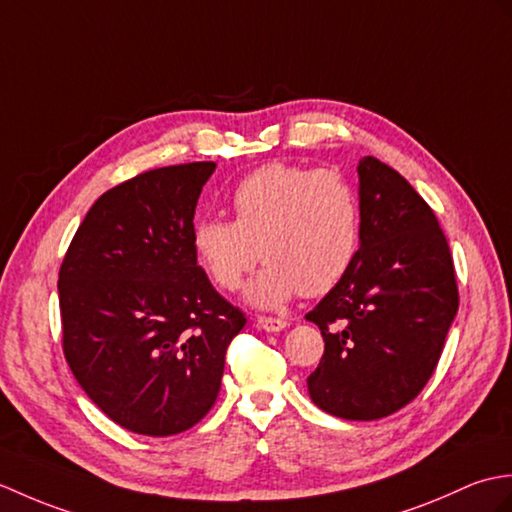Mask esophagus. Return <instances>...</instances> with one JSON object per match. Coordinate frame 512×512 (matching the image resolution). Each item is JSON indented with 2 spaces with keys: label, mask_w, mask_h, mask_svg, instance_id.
<instances>
[{
  "label": "esophagus",
  "mask_w": 512,
  "mask_h": 512,
  "mask_svg": "<svg viewBox=\"0 0 512 512\" xmlns=\"http://www.w3.org/2000/svg\"><path fill=\"white\" fill-rule=\"evenodd\" d=\"M256 326L265 333H280L287 328V322L280 320V317H258Z\"/></svg>",
  "instance_id": "1"
}]
</instances>
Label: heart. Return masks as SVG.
Here are the masks:
<instances>
[{"instance_id":"b5f03b06","label":"heart","mask_w":512,"mask_h":512,"mask_svg":"<svg viewBox=\"0 0 512 512\" xmlns=\"http://www.w3.org/2000/svg\"><path fill=\"white\" fill-rule=\"evenodd\" d=\"M232 221L201 219L192 249L217 287L236 291L258 258L247 302L280 309L298 293L322 295L348 274L359 249V201L337 170L274 162L238 181Z\"/></svg>"}]
</instances>
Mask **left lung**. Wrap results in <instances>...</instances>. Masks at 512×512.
Instances as JSON below:
<instances>
[{"label": "left lung", "mask_w": 512, "mask_h": 512, "mask_svg": "<svg viewBox=\"0 0 512 512\" xmlns=\"http://www.w3.org/2000/svg\"><path fill=\"white\" fill-rule=\"evenodd\" d=\"M359 175V249L306 320L324 337L306 379L311 401L346 420H377L416 399L458 313L447 238L425 199L377 157Z\"/></svg>", "instance_id": "8db88e82"}]
</instances>
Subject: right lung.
I'll return each mask as SVG.
<instances>
[{"label": "right lung", "instance_id": "1", "mask_svg": "<svg viewBox=\"0 0 512 512\" xmlns=\"http://www.w3.org/2000/svg\"><path fill=\"white\" fill-rule=\"evenodd\" d=\"M214 162L164 166L107 190L59 271L63 352L113 423L173 436L210 412L225 348L245 315L214 291L192 249Z\"/></svg>", "mask_w": 512, "mask_h": 512}]
</instances>
